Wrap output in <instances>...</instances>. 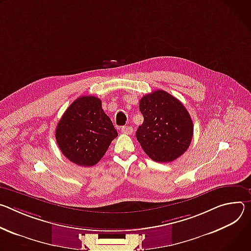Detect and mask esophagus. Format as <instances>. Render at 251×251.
<instances>
[{"instance_id": "34e87169", "label": "esophagus", "mask_w": 251, "mask_h": 251, "mask_svg": "<svg viewBox=\"0 0 251 251\" xmlns=\"http://www.w3.org/2000/svg\"><path fill=\"white\" fill-rule=\"evenodd\" d=\"M122 132L126 134H131L132 133V127L131 126H123Z\"/></svg>"}]
</instances>
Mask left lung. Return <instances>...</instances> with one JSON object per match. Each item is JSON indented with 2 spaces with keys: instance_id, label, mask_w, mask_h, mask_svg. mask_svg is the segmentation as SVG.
Returning a JSON list of instances; mask_svg holds the SVG:
<instances>
[{
  "instance_id": "obj_1",
  "label": "left lung",
  "mask_w": 251,
  "mask_h": 251,
  "mask_svg": "<svg viewBox=\"0 0 251 251\" xmlns=\"http://www.w3.org/2000/svg\"><path fill=\"white\" fill-rule=\"evenodd\" d=\"M140 110L144 123L135 135L145 152L154 161L170 162L188 149L193 124L184 105L161 90L143 97Z\"/></svg>"
}]
</instances>
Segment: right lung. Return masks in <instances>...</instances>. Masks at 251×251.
Wrapping results in <instances>:
<instances>
[{
	"instance_id": "right-lung-1",
	"label": "right lung",
	"mask_w": 251,
	"mask_h": 251,
	"mask_svg": "<svg viewBox=\"0 0 251 251\" xmlns=\"http://www.w3.org/2000/svg\"><path fill=\"white\" fill-rule=\"evenodd\" d=\"M118 136L110 119L94 96L76 99L65 111L55 128V140L63 154L80 166H93Z\"/></svg>"
}]
</instances>
